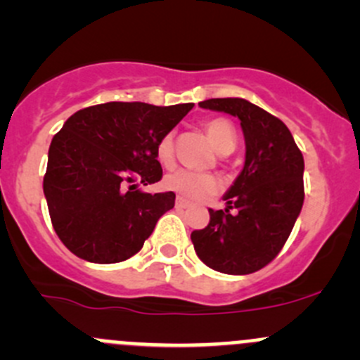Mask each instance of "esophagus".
I'll list each match as a JSON object with an SVG mask.
<instances>
[{
  "label": "esophagus",
  "mask_w": 360,
  "mask_h": 360,
  "mask_svg": "<svg viewBox=\"0 0 360 360\" xmlns=\"http://www.w3.org/2000/svg\"><path fill=\"white\" fill-rule=\"evenodd\" d=\"M176 207H177V209H186V207H190V202H188L186 198H183V197H177L176 198Z\"/></svg>",
  "instance_id": "esophagus-1"
}]
</instances>
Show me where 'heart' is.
Segmentation results:
<instances>
[{
  "label": "heart",
  "mask_w": 360,
  "mask_h": 360,
  "mask_svg": "<svg viewBox=\"0 0 360 360\" xmlns=\"http://www.w3.org/2000/svg\"><path fill=\"white\" fill-rule=\"evenodd\" d=\"M209 139L219 153L233 151L235 148V129L228 120L212 118L205 123ZM157 158L162 165H170L174 160V139L172 134H165L157 144ZM163 186L174 193L181 195L190 200H202L209 195L221 190L219 177L210 172H191L186 169H176L163 177Z\"/></svg>",
  "instance_id": "1"
}]
</instances>
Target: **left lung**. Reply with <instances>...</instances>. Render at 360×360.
Returning a JSON list of instances; mask_svg holds the SVG:
<instances>
[{
	"instance_id": "1",
	"label": "left lung",
	"mask_w": 360,
	"mask_h": 360,
	"mask_svg": "<svg viewBox=\"0 0 360 360\" xmlns=\"http://www.w3.org/2000/svg\"><path fill=\"white\" fill-rule=\"evenodd\" d=\"M198 106L238 116L245 163L223 197L226 209H209V224L195 230L191 242L212 270L254 274L277 257L300 216L304 200L303 155L284 122L249 101L207 99Z\"/></svg>"
}]
</instances>
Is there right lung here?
<instances>
[{"label":"right lung","mask_w":360,"mask_h":360,"mask_svg":"<svg viewBox=\"0 0 360 360\" xmlns=\"http://www.w3.org/2000/svg\"><path fill=\"white\" fill-rule=\"evenodd\" d=\"M193 104L106 103L69 116L53 136L43 191L53 230L90 263H120L143 249L174 207V191L144 193L162 179L157 144Z\"/></svg>","instance_id":"right-lung-1"}]
</instances>
